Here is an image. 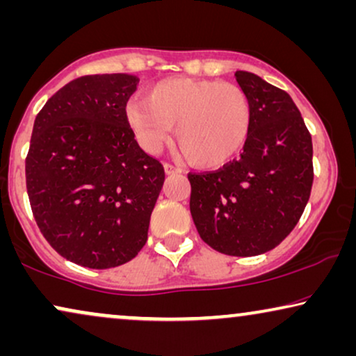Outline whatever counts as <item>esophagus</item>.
Returning a JSON list of instances; mask_svg holds the SVG:
<instances>
[{
	"label": "esophagus",
	"mask_w": 356,
	"mask_h": 356,
	"mask_svg": "<svg viewBox=\"0 0 356 356\" xmlns=\"http://www.w3.org/2000/svg\"><path fill=\"white\" fill-rule=\"evenodd\" d=\"M163 168H165V173H167V175H173V173L181 172V170H179L178 167H175V165H172V163H163Z\"/></svg>",
	"instance_id": "obj_1"
}]
</instances>
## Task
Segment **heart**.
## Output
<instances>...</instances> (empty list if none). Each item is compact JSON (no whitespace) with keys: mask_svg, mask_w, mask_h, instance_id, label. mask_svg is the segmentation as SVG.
I'll list each match as a JSON object with an SVG mask.
<instances>
[{"mask_svg":"<svg viewBox=\"0 0 356 356\" xmlns=\"http://www.w3.org/2000/svg\"><path fill=\"white\" fill-rule=\"evenodd\" d=\"M126 118L147 152H157L177 126V140L189 162L213 168L245 147L252 108L250 97L235 84L173 77L155 84L147 99L131 100Z\"/></svg>","mask_w":356,"mask_h":356,"instance_id":"1","label":"heart"}]
</instances>
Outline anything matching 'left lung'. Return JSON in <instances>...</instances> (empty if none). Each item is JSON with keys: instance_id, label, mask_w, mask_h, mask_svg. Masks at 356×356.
<instances>
[{"instance_id": "obj_1", "label": "left lung", "mask_w": 356, "mask_h": 356, "mask_svg": "<svg viewBox=\"0 0 356 356\" xmlns=\"http://www.w3.org/2000/svg\"><path fill=\"white\" fill-rule=\"evenodd\" d=\"M250 97L251 133L240 159L209 173H189L197 233L228 256L274 250L298 223L313 186V143L285 90L248 71L235 72Z\"/></svg>"}]
</instances>
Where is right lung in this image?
Listing matches in <instances>:
<instances>
[{
	"mask_svg": "<svg viewBox=\"0 0 356 356\" xmlns=\"http://www.w3.org/2000/svg\"><path fill=\"white\" fill-rule=\"evenodd\" d=\"M138 82L123 72L77 77L33 123L26 159L33 217L58 254L89 269L138 256L165 181L126 118Z\"/></svg>",
	"mask_w": 356,
	"mask_h": 356,
	"instance_id": "add662e5",
	"label": "right lung"
}]
</instances>
